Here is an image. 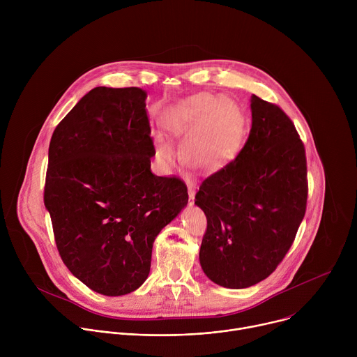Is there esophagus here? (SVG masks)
I'll return each mask as SVG.
<instances>
[{
  "label": "esophagus",
  "mask_w": 357,
  "mask_h": 357,
  "mask_svg": "<svg viewBox=\"0 0 357 357\" xmlns=\"http://www.w3.org/2000/svg\"><path fill=\"white\" fill-rule=\"evenodd\" d=\"M188 195H189V205H193V200H195V189L192 186L188 188Z\"/></svg>",
  "instance_id": "esophagus-1"
}]
</instances>
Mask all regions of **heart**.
<instances>
[{
  "mask_svg": "<svg viewBox=\"0 0 357 357\" xmlns=\"http://www.w3.org/2000/svg\"><path fill=\"white\" fill-rule=\"evenodd\" d=\"M165 128L178 139L188 167L209 172L233 154L241 131V114L229 97L202 93L185 106L171 110L165 117ZM157 157L164 164H172L174 152L161 141Z\"/></svg>",
  "mask_w": 357,
  "mask_h": 357,
  "instance_id": "obj_1",
  "label": "heart"
}]
</instances>
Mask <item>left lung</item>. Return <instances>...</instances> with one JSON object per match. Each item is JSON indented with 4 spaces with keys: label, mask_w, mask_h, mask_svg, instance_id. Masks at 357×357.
I'll use <instances>...</instances> for the list:
<instances>
[{
    "label": "left lung",
    "mask_w": 357,
    "mask_h": 357,
    "mask_svg": "<svg viewBox=\"0 0 357 357\" xmlns=\"http://www.w3.org/2000/svg\"><path fill=\"white\" fill-rule=\"evenodd\" d=\"M251 130L238 155L202 182L195 196L206 215L199 261L215 284L241 289L282 261L305 216L307 158L289 117L251 96Z\"/></svg>",
    "instance_id": "1"
}]
</instances>
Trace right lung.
Instances as JSON below:
<instances>
[{
  "label": "right lung",
  "mask_w": 357,
  "mask_h": 357,
  "mask_svg": "<svg viewBox=\"0 0 357 357\" xmlns=\"http://www.w3.org/2000/svg\"><path fill=\"white\" fill-rule=\"evenodd\" d=\"M139 87H94L49 144L43 202L69 271L107 296L139 288L160 231L188 203L178 178L151 172L155 155Z\"/></svg>",
  "instance_id": "right-lung-1"
}]
</instances>
